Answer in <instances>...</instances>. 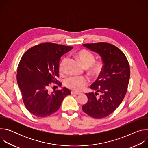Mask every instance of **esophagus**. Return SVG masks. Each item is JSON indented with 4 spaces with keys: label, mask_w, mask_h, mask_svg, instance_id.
<instances>
[{
    "label": "esophagus",
    "mask_w": 148,
    "mask_h": 148,
    "mask_svg": "<svg viewBox=\"0 0 148 148\" xmlns=\"http://www.w3.org/2000/svg\"><path fill=\"white\" fill-rule=\"evenodd\" d=\"M71 93V94H73V95H74V94H75V95H79V94H81L79 93V92H75V91H72Z\"/></svg>",
    "instance_id": "1"
}]
</instances>
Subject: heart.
Here are the masks:
<instances>
[{"mask_svg":"<svg viewBox=\"0 0 148 148\" xmlns=\"http://www.w3.org/2000/svg\"><path fill=\"white\" fill-rule=\"evenodd\" d=\"M75 57L79 60L81 64L88 68L89 74L92 77H97L102 73L103 64L101 60L95 61V57L92 53L87 50H81L75 54ZM67 61V58H64L60 64V71L61 73L64 71L65 66ZM89 80L86 77L72 76L66 79L64 83L69 88L75 91H81L84 90L88 84Z\"/></svg>","mask_w":148,"mask_h":148,"instance_id":"b5f03b06","label":"heart"}]
</instances>
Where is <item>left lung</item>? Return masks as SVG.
Wrapping results in <instances>:
<instances>
[{
  "mask_svg": "<svg viewBox=\"0 0 148 148\" xmlns=\"http://www.w3.org/2000/svg\"><path fill=\"white\" fill-rule=\"evenodd\" d=\"M82 46L101 56L103 67L91 86L96 92L86 94L88 101L82 109L94 118H103L118 107L126 95L130 78L129 62L124 53L113 45L102 42ZM98 92L101 95L97 97Z\"/></svg>",
  "mask_w": 148,
  "mask_h": 148,
  "instance_id": "1",
  "label": "left lung"
}]
</instances>
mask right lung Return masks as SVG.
<instances>
[{
    "label": "right lung",
    "instance_id": "right-lung-1",
    "mask_svg": "<svg viewBox=\"0 0 148 148\" xmlns=\"http://www.w3.org/2000/svg\"><path fill=\"white\" fill-rule=\"evenodd\" d=\"M73 47L51 43H41L29 49L21 58L17 70V81L27 110L40 118L55 113L71 91L66 87L49 92L50 84L61 83L59 74L61 57Z\"/></svg>",
    "mask_w": 148,
    "mask_h": 148
}]
</instances>
